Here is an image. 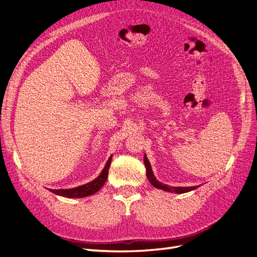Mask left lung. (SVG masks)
Listing matches in <instances>:
<instances>
[{"label": "left lung", "mask_w": 257, "mask_h": 257, "mask_svg": "<svg viewBox=\"0 0 257 257\" xmlns=\"http://www.w3.org/2000/svg\"><path fill=\"white\" fill-rule=\"evenodd\" d=\"M144 163H145V165H146L148 180H149V182L154 186V188L163 190V191H166V192H170V193L174 192V193H177V194L186 193V192H190V191H193V190H195V189L198 188V185L197 186H189V188H188V186H186V188H183V186H169L167 184L162 183L153 175L152 168H151V165H150V162H149V160H148L146 154H145V157H144Z\"/></svg>", "instance_id": "left-lung-1"}]
</instances>
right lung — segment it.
Instances as JSON below:
<instances>
[{
	"mask_svg": "<svg viewBox=\"0 0 257 257\" xmlns=\"http://www.w3.org/2000/svg\"><path fill=\"white\" fill-rule=\"evenodd\" d=\"M111 159L112 157L108 159L104 169L100 172L99 176L95 178L93 181L73 189H60V190H49V191L52 192L53 194H56V195L67 197V198H82V197L92 195V194L96 193L100 188H102L104 183L106 182L107 177H108V169H109L111 164Z\"/></svg>",
	"mask_w": 257,
	"mask_h": 257,
	"instance_id": "obj_1",
	"label": "right lung"
}]
</instances>
